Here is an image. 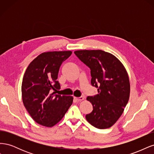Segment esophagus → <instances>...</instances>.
Listing matches in <instances>:
<instances>
[{"mask_svg":"<svg viewBox=\"0 0 154 154\" xmlns=\"http://www.w3.org/2000/svg\"><path fill=\"white\" fill-rule=\"evenodd\" d=\"M74 99L78 101H82L85 99V97L84 96H81V97H74Z\"/></svg>","mask_w":154,"mask_h":154,"instance_id":"34e87169","label":"esophagus"}]
</instances>
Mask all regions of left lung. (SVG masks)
Here are the masks:
<instances>
[{"instance_id": "8db88e82", "label": "left lung", "mask_w": 154, "mask_h": 154, "mask_svg": "<svg viewBox=\"0 0 154 154\" xmlns=\"http://www.w3.org/2000/svg\"><path fill=\"white\" fill-rule=\"evenodd\" d=\"M74 54L89 67L91 85L97 88L96 95L87 98L93 110L86 115V119L97 128H109L122 116L129 100L127 71L117 58L103 51L81 50Z\"/></svg>"}]
</instances>
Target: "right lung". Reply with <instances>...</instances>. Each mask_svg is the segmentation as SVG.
Returning a JSON list of instances; mask_svg holds the SVG:
<instances>
[{"label":"right lung","mask_w":154,"mask_h":154,"mask_svg":"<svg viewBox=\"0 0 154 154\" xmlns=\"http://www.w3.org/2000/svg\"><path fill=\"white\" fill-rule=\"evenodd\" d=\"M71 54V51L43 53L32 60L25 72L22 83L23 103L31 118L41 125L51 127L58 123L72 103V96L55 94L60 88L57 80L60 66Z\"/></svg>","instance_id":"1"}]
</instances>
